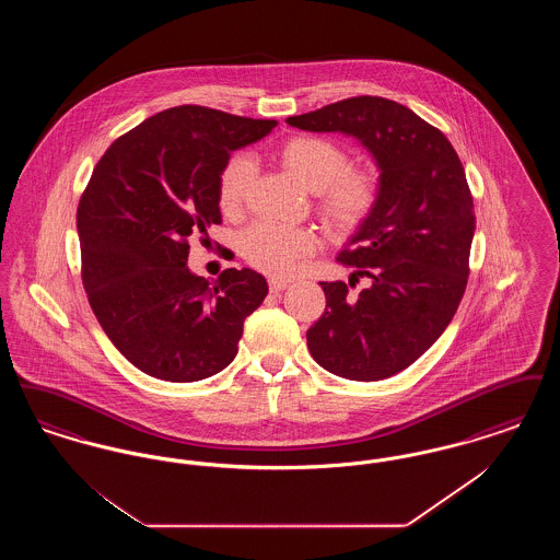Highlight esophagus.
I'll return each mask as SVG.
<instances>
[{"label":"esophagus","instance_id":"obj_1","mask_svg":"<svg viewBox=\"0 0 560 560\" xmlns=\"http://www.w3.org/2000/svg\"><path fill=\"white\" fill-rule=\"evenodd\" d=\"M290 288V283L288 281H281V279H268V290L272 293L283 292V290H288Z\"/></svg>","mask_w":560,"mask_h":560}]
</instances>
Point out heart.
<instances>
[{"instance_id": "1", "label": "heart", "mask_w": 560, "mask_h": 560, "mask_svg": "<svg viewBox=\"0 0 560 560\" xmlns=\"http://www.w3.org/2000/svg\"><path fill=\"white\" fill-rule=\"evenodd\" d=\"M277 160L311 192H317V212L329 233L348 237L372 215L380 197L377 178L368 170H345L347 151L336 142L298 133L277 149ZM254 180V163L235 155L218 176V206L229 215L241 212L247 188ZM315 237L304 229L254 224L241 240L243 258L272 277H288L302 258L313 254Z\"/></svg>"}]
</instances>
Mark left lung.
Wrapping results in <instances>:
<instances>
[{
  "label": "left lung",
  "mask_w": 560,
  "mask_h": 560,
  "mask_svg": "<svg viewBox=\"0 0 560 560\" xmlns=\"http://www.w3.org/2000/svg\"><path fill=\"white\" fill-rule=\"evenodd\" d=\"M285 121L352 136L375 161V210L338 256L372 283L357 298L342 281L320 283L327 304L306 342L320 368L340 377H390L439 340L466 290L477 218L464 165L445 133L380 96H354Z\"/></svg>",
  "instance_id": "8db88e82"
}]
</instances>
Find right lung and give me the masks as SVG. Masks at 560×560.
<instances>
[{"mask_svg": "<svg viewBox=\"0 0 560 560\" xmlns=\"http://www.w3.org/2000/svg\"><path fill=\"white\" fill-rule=\"evenodd\" d=\"M275 119L183 105L119 136L96 163L78 208L81 279L115 348L165 382H197L237 354L267 279L226 268L210 285L188 268V237L220 224L218 176L231 153Z\"/></svg>", "mask_w": 560, "mask_h": 560, "instance_id": "add662e5", "label": "right lung"}]
</instances>
